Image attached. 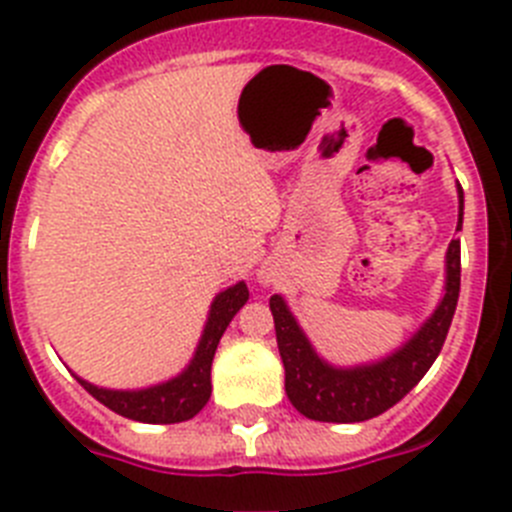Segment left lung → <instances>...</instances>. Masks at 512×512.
Listing matches in <instances>:
<instances>
[{
    "instance_id": "obj_1",
    "label": "left lung",
    "mask_w": 512,
    "mask_h": 512,
    "mask_svg": "<svg viewBox=\"0 0 512 512\" xmlns=\"http://www.w3.org/2000/svg\"><path fill=\"white\" fill-rule=\"evenodd\" d=\"M464 217V192L459 187V225ZM461 287V248L459 241L449 243L446 253V295L436 312L425 320L423 328L402 348L377 364L336 369L315 354L307 336L279 295L269 300L277 346L284 364V390L289 402L305 418L320 423H361L377 418L384 410L402 400L431 369L441 354L446 333L454 320Z\"/></svg>"
}]
</instances>
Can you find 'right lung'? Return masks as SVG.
I'll return each instance as SVG.
<instances>
[{"mask_svg": "<svg viewBox=\"0 0 512 512\" xmlns=\"http://www.w3.org/2000/svg\"><path fill=\"white\" fill-rule=\"evenodd\" d=\"M248 287L243 282L233 284L225 292L215 297L210 307V318H207L205 333L200 338V346L194 351V359L179 377L169 379L164 384L148 387V390H104L94 384L81 382V387L92 397H97L104 408L122 418L138 420V423H182V420L194 418L210 400L212 384L210 369L215 359L217 343L223 338L225 328L230 325L233 315L246 305Z\"/></svg>", "mask_w": 512, "mask_h": 512, "instance_id": "add662e5", "label": "right lung"}]
</instances>
